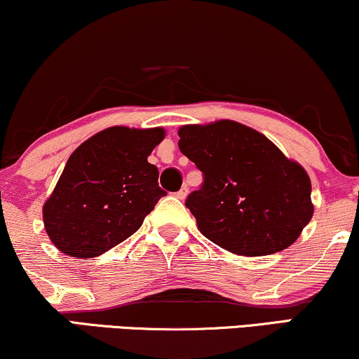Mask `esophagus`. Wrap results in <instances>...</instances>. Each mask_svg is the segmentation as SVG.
I'll list each match as a JSON object with an SVG mask.
<instances>
[{"mask_svg":"<svg viewBox=\"0 0 359 359\" xmlns=\"http://www.w3.org/2000/svg\"><path fill=\"white\" fill-rule=\"evenodd\" d=\"M187 194H189V189L182 187L179 192H175V196H177V198H185L187 197Z\"/></svg>","mask_w":359,"mask_h":359,"instance_id":"obj_1","label":"esophagus"}]
</instances>
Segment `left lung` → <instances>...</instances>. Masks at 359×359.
Wrapping results in <instances>:
<instances>
[{"mask_svg":"<svg viewBox=\"0 0 359 359\" xmlns=\"http://www.w3.org/2000/svg\"><path fill=\"white\" fill-rule=\"evenodd\" d=\"M179 149L204 175L185 205L198 231L241 256L286 249L313 217L311 180L269 138L232 120L185 125Z\"/></svg>","mask_w":359,"mask_h":359,"instance_id":"1","label":"left lung"}]
</instances>
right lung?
<instances>
[{
  "instance_id": "obj_1",
  "label": "right lung",
  "mask_w": 359,
  "mask_h": 359,
  "mask_svg": "<svg viewBox=\"0 0 359 359\" xmlns=\"http://www.w3.org/2000/svg\"><path fill=\"white\" fill-rule=\"evenodd\" d=\"M163 135V128L111 127L83 142L43 205L51 243L68 256L95 257L137 232L165 196L158 168L147 162Z\"/></svg>"
}]
</instances>
